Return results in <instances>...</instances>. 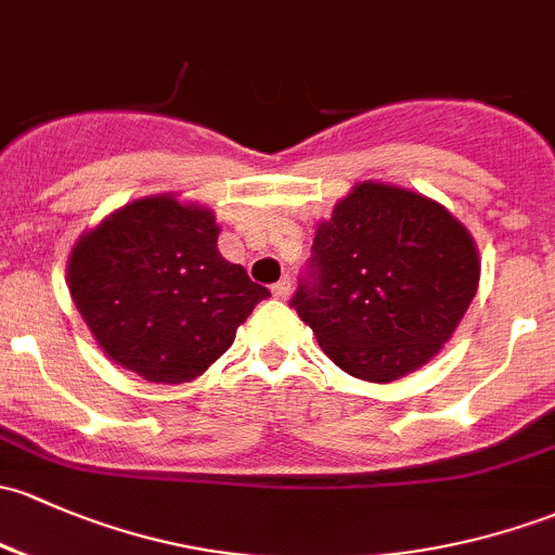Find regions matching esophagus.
<instances>
[{
    "instance_id": "34e87169",
    "label": "esophagus",
    "mask_w": 555,
    "mask_h": 555,
    "mask_svg": "<svg viewBox=\"0 0 555 555\" xmlns=\"http://www.w3.org/2000/svg\"><path fill=\"white\" fill-rule=\"evenodd\" d=\"M289 289H293V282H289V276H282L276 284H273L271 293H273V297H279V300H287Z\"/></svg>"
}]
</instances>
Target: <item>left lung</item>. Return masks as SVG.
Here are the masks:
<instances>
[{
    "mask_svg": "<svg viewBox=\"0 0 555 555\" xmlns=\"http://www.w3.org/2000/svg\"><path fill=\"white\" fill-rule=\"evenodd\" d=\"M476 287L474 238L441 204L359 183L317 229L289 306L343 372L390 383L441 351Z\"/></svg>",
    "mask_w": 555,
    "mask_h": 555,
    "instance_id": "8db88e82",
    "label": "left lung"
}]
</instances>
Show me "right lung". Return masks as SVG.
<instances>
[{"label":"right lung","instance_id":"right-lung-1","mask_svg":"<svg viewBox=\"0 0 555 555\" xmlns=\"http://www.w3.org/2000/svg\"><path fill=\"white\" fill-rule=\"evenodd\" d=\"M209 209L149 196L85 233L68 289L98 346L149 383H189L231 348L268 289L218 253Z\"/></svg>","mask_w":555,"mask_h":555}]
</instances>
